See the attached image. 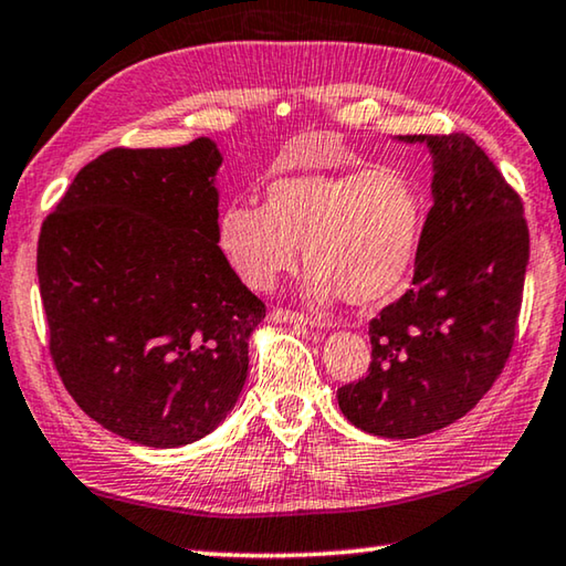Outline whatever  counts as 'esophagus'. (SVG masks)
I'll use <instances>...</instances> for the list:
<instances>
[{"label": "esophagus", "instance_id": "1", "mask_svg": "<svg viewBox=\"0 0 566 566\" xmlns=\"http://www.w3.org/2000/svg\"><path fill=\"white\" fill-rule=\"evenodd\" d=\"M269 317H272L274 322H297V325H317L315 319L307 317V315H302V312L282 310V307H274L272 315H269Z\"/></svg>", "mask_w": 566, "mask_h": 566}]
</instances>
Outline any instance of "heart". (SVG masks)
Returning <instances> with one entry per match:
<instances>
[{
    "label": "heart",
    "instance_id": "b5f03b06",
    "mask_svg": "<svg viewBox=\"0 0 566 566\" xmlns=\"http://www.w3.org/2000/svg\"><path fill=\"white\" fill-rule=\"evenodd\" d=\"M430 193L398 166L345 174L284 176L266 201H234L219 213V247L254 290L290 272L304 247L315 300L343 294L349 304H380L410 280L423 251Z\"/></svg>",
    "mask_w": 566,
    "mask_h": 566
}]
</instances>
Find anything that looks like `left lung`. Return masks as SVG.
<instances>
[{
  "mask_svg": "<svg viewBox=\"0 0 566 566\" xmlns=\"http://www.w3.org/2000/svg\"><path fill=\"white\" fill-rule=\"evenodd\" d=\"M433 156V206L412 286L370 322L373 360L337 390L365 433L418 438L486 396L511 355L528 264L524 203L465 133L398 136Z\"/></svg>",
  "mask_w": 566,
  "mask_h": 566,
  "instance_id": "obj_1",
  "label": "left lung"
}]
</instances>
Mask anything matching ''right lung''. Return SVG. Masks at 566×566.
Returning a JSON list of instances; mask_svg holds the SVG:
<instances>
[{
	"label": "right lung",
	"mask_w": 566,
	"mask_h": 566,
	"mask_svg": "<svg viewBox=\"0 0 566 566\" xmlns=\"http://www.w3.org/2000/svg\"><path fill=\"white\" fill-rule=\"evenodd\" d=\"M221 154L113 148L42 223L50 355L73 400L148 448L199 441L234 408L264 302L219 247Z\"/></svg>",
	"instance_id": "right-lung-1"
}]
</instances>
